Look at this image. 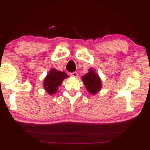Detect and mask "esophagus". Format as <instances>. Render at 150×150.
<instances>
[{
	"instance_id": "1",
	"label": "esophagus",
	"mask_w": 150,
	"mask_h": 150,
	"mask_svg": "<svg viewBox=\"0 0 150 150\" xmlns=\"http://www.w3.org/2000/svg\"><path fill=\"white\" fill-rule=\"evenodd\" d=\"M70 75H71L72 77H77V75H78V74L76 72H74V73H70Z\"/></svg>"
}]
</instances>
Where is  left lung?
<instances>
[{
    "mask_svg": "<svg viewBox=\"0 0 150 150\" xmlns=\"http://www.w3.org/2000/svg\"><path fill=\"white\" fill-rule=\"evenodd\" d=\"M82 80L86 89L92 95L97 94L102 87L101 78L93 68H89L88 73L82 77Z\"/></svg>",
    "mask_w": 150,
    "mask_h": 150,
    "instance_id": "8db88e82",
    "label": "left lung"
}]
</instances>
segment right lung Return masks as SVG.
I'll return each instance as SVG.
<instances>
[{
  "label": "right lung",
  "instance_id": "obj_1",
  "mask_svg": "<svg viewBox=\"0 0 150 150\" xmlns=\"http://www.w3.org/2000/svg\"><path fill=\"white\" fill-rule=\"evenodd\" d=\"M67 73L53 68L47 74L44 82V88L49 95H53L58 91V87L61 85L63 80L68 77Z\"/></svg>",
  "mask_w": 150,
  "mask_h": 150
}]
</instances>
